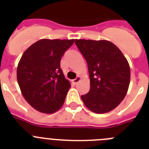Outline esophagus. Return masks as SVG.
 <instances>
[{
	"instance_id": "obj_1",
	"label": "esophagus",
	"mask_w": 149,
	"mask_h": 149,
	"mask_svg": "<svg viewBox=\"0 0 149 149\" xmlns=\"http://www.w3.org/2000/svg\"><path fill=\"white\" fill-rule=\"evenodd\" d=\"M81 77H79V76H78V77H76L75 79H74V80H73V83H74V84H77V83L79 82V81H81Z\"/></svg>"
}]
</instances>
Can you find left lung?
Masks as SVG:
<instances>
[{"label":"left lung","mask_w":149,"mask_h":149,"mask_svg":"<svg viewBox=\"0 0 149 149\" xmlns=\"http://www.w3.org/2000/svg\"><path fill=\"white\" fill-rule=\"evenodd\" d=\"M75 44L87 63L90 78V89L81 99L95 113L111 111L128 89L131 70L127 59L110 41L75 39Z\"/></svg>","instance_id":"1"}]
</instances>
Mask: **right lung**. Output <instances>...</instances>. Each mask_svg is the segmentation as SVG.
I'll use <instances>...</instances> for the list:
<instances>
[{"label": "right lung", "mask_w": 149, "mask_h": 149, "mask_svg": "<svg viewBox=\"0 0 149 149\" xmlns=\"http://www.w3.org/2000/svg\"><path fill=\"white\" fill-rule=\"evenodd\" d=\"M74 39L37 41L22 56L17 80L22 95L30 106L44 113L62 107L71 87L60 68V60Z\"/></svg>", "instance_id": "right-lung-1"}]
</instances>
